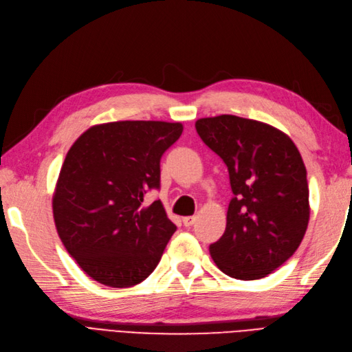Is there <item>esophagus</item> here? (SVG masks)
<instances>
[{"label":"esophagus","instance_id":"1","mask_svg":"<svg viewBox=\"0 0 352 352\" xmlns=\"http://www.w3.org/2000/svg\"><path fill=\"white\" fill-rule=\"evenodd\" d=\"M194 222H196V216H186V217H183L184 226H191V225H194Z\"/></svg>","mask_w":352,"mask_h":352}]
</instances>
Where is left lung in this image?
I'll list each match as a JSON object with an SVG mask.
<instances>
[{"label": "left lung", "mask_w": 352, "mask_h": 352, "mask_svg": "<svg viewBox=\"0 0 352 352\" xmlns=\"http://www.w3.org/2000/svg\"><path fill=\"white\" fill-rule=\"evenodd\" d=\"M201 140L228 166L235 197L223 236L210 245L214 264L238 280L264 278L300 245L310 217L306 166L280 129L222 114L196 122Z\"/></svg>", "instance_id": "obj_1"}]
</instances>
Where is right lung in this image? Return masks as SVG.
Segmentation results:
<instances>
[{
    "mask_svg": "<svg viewBox=\"0 0 352 352\" xmlns=\"http://www.w3.org/2000/svg\"><path fill=\"white\" fill-rule=\"evenodd\" d=\"M183 124L123 120L91 126L62 164L52 199L58 235L88 277L114 289L133 287L158 265L175 225L160 200L161 156Z\"/></svg>",
    "mask_w": 352,
    "mask_h": 352,
    "instance_id": "add662e5",
    "label": "right lung"
}]
</instances>
